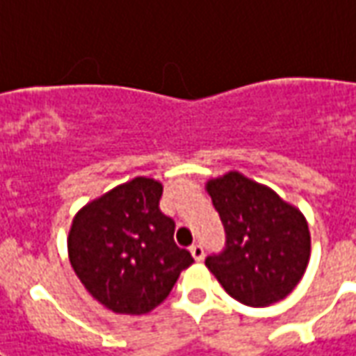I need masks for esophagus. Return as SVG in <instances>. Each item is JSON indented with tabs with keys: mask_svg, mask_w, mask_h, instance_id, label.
<instances>
[{
	"mask_svg": "<svg viewBox=\"0 0 356 356\" xmlns=\"http://www.w3.org/2000/svg\"><path fill=\"white\" fill-rule=\"evenodd\" d=\"M191 254H193L196 262H200V260H204V248L200 245H193L191 247Z\"/></svg>",
	"mask_w": 356,
	"mask_h": 356,
	"instance_id": "obj_1",
	"label": "esophagus"
}]
</instances>
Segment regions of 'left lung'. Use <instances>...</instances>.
Returning <instances> with one entry per match:
<instances>
[{
    "label": "left lung",
    "mask_w": 356,
    "mask_h": 356,
    "mask_svg": "<svg viewBox=\"0 0 356 356\" xmlns=\"http://www.w3.org/2000/svg\"><path fill=\"white\" fill-rule=\"evenodd\" d=\"M206 191L225 229V248L206 258L208 270L247 307L285 299L310 260V231L299 208L238 171L210 179Z\"/></svg>",
    "instance_id": "obj_1"
}]
</instances>
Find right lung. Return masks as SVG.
<instances>
[{
  "label": "right lung",
  "instance_id": "obj_1",
  "mask_svg": "<svg viewBox=\"0 0 356 356\" xmlns=\"http://www.w3.org/2000/svg\"><path fill=\"white\" fill-rule=\"evenodd\" d=\"M163 186L135 177L88 202L67 238L76 277L115 314H146L168 299L193 256L173 241L175 221L160 210Z\"/></svg>",
  "mask_w": 356,
  "mask_h": 356
}]
</instances>
